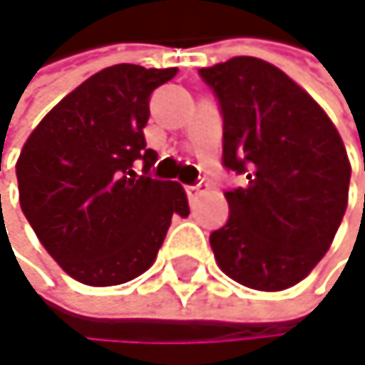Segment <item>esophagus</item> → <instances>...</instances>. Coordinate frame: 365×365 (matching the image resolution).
<instances>
[{
	"label": "esophagus",
	"instance_id": "esophagus-1",
	"mask_svg": "<svg viewBox=\"0 0 365 365\" xmlns=\"http://www.w3.org/2000/svg\"><path fill=\"white\" fill-rule=\"evenodd\" d=\"M207 186L203 184V181H199V184H192V186H186V195H188V199H195L197 195H201L203 190H205Z\"/></svg>",
	"mask_w": 365,
	"mask_h": 365
}]
</instances>
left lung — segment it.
<instances>
[{
    "label": "left lung",
    "instance_id": "left-lung-1",
    "mask_svg": "<svg viewBox=\"0 0 365 365\" xmlns=\"http://www.w3.org/2000/svg\"><path fill=\"white\" fill-rule=\"evenodd\" d=\"M222 114V166L245 184L225 192L229 220L212 231L220 270L279 292L329 251L346 203L351 162L324 110L274 64L251 56L201 68Z\"/></svg>",
    "mask_w": 365,
    "mask_h": 365
}]
</instances>
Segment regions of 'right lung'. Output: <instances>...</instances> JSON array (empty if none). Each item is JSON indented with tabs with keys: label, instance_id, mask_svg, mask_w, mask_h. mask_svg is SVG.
Masks as SVG:
<instances>
[{
	"label": "right lung",
	"instance_id": "right-lung-1",
	"mask_svg": "<svg viewBox=\"0 0 365 365\" xmlns=\"http://www.w3.org/2000/svg\"><path fill=\"white\" fill-rule=\"evenodd\" d=\"M177 68L108 66L68 93L30 134L16 162L21 210L75 281L118 285L143 274L173 214L188 216L177 181L149 175V97ZM143 162V175L133 166Z\"/></svg>",
	"mask_w": 365,
	"mask_h": 365
}]
</instances>
